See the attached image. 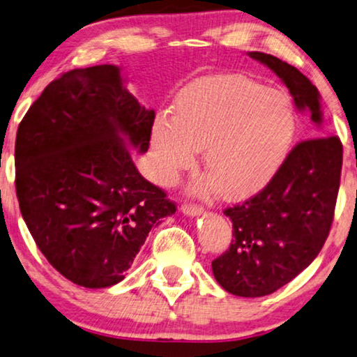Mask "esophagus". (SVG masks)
I'll return each instance as SVG.
<instances>
[{"instance_id":"obj_1","label":"esophagus","mask_w":357,"mask_h":357,"mask_svg":"<svg viewBox=\"0 0 357 357\" xmlns=\"http://www.w3.org/2000/svg\"><path fill=\"white\" fill-rule=\"evenodd\" d=\"M181 211H183V213H186V215L197 217V215H201V213L204 212V208L201 206H196V204L184 202L183 206H181Z\"/></svg>"}]
</instances>
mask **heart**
Listing matches in <instances>:
<instances>
[{"mask_svg":"<svg viewBox=\"0 0 357 357\" xmlns=\"http://www.w3.org/2000/svg\"><path fill=\"white\" fill-rule=\"evenodd\" d=\"M296 129V111L284 93L243 75L204 76L178 94L174 117H156V174L160 181H173L202 149L208 176L197 188L215 186L225 201H241L268 186L289 155Z\"/></svg>","mask_w":357,"mask_h":357,"instance_id":"b5f03b06","label":"heart"}]
</instances>
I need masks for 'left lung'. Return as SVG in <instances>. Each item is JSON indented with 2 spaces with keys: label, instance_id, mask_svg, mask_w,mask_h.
<instances>
[{
  "label": "left lung",
  "instance_id": "1",
  "mask_svg": "<svg viewBox=\"0 0 357 357\" xmlns=\"http://www.w3.org/2000/svg\"><path fill=\"white\" fill-rule=\"evenodd\" d=\"M274 71L296 107L323 122L320 93L296 66L250 52ZM343 145L338 137L297 144L263 191L223 213L234 223L230 248L212 261L213 278L238 297L269 296L301 274L325 245L338 197Z\"/></svg>",
  "mask_w": 357,
  "mask_h": 357
}]
</instances>
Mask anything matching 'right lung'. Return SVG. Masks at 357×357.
<instances>
[{
  "label": "right lung",
  "instance_id": "obj_1",
  "mask_svg": "<svg viewBox=\"0 0 357 357\" xmlns=\"http://www.w3.org/2000/svg\"><path fill=\"white\" fill-rule=\"evenodd\" d=\"M153 121L121 68L98 65L54 79L19 123L22 218L47 261L78 286L121 282L151 228L176 212L129 150H149Z\"/></svg>",
  "mask_w": 357,
  "mask_h": 357
}]
</instances>
